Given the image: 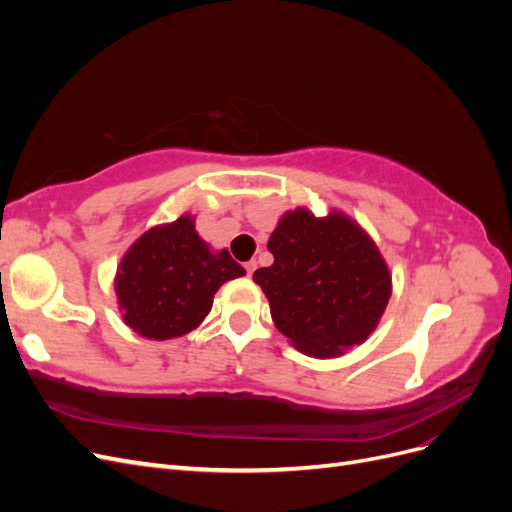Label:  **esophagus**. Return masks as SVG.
Returning <instances> with one entry per match:
<instances>
[{"instance_id":"obj_1","label":"esophagus","mask_w":512,"mask_h":512,"mask_svg":"<svg viewBox=\"0 0 512 512\" xmlns=\"http://www.w3.org/2000/svg\"><path fill=\"white\" fill-rule=\"evenodd\" d=\"M245 271H247V277H252V273L256 271V260L245 262Z\"/></svg>"}]
</instances>
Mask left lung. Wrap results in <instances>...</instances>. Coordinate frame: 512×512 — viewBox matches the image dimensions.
<instances>
[{
    "mask_svg": "<svg viewBox=\"0 0 512 512\" xmlns=\"http://www.w3.org/2000/svg\"><path fill=\"white\" fill-rule=\"evenodd\" d=\"M267 247L273 265L258 269L254 282L269 299L277 331L294 348L333 359L376 331L393 292L391 271L350 215L286 211Z\"/></svg>",
    "mask_w": 512,
    "mask_h": 512,
    "instance_id": "obj_1",
    "label": "left lung"
}]
</instances>
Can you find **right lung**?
Here are the masks:
<instances>
[{
  "instance_id": "right-lung-1",
  "label": "right lung",
  "mask_w": 512,
  "mask_h": 512,
  "mask_svg": "<svg viewBox=\"0 0 512 512\" xmlns=\"http://www.w3.org/2000/svg\"><path fill=\"white\" fill-rule=\"evenodd\" d=\"M241 275L245 269L228 250L213 252L198 237L192 215L183 213L128 247L115 273L117 305L134 333L164 342L200 327L213 294Z\"/></svg>"
}]
</instances>
